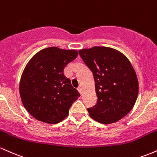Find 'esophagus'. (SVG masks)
<instances>
[{"instance_id":"1","label":"esophagus","mask_w":157,"mask_h":157,"mask_svg":"<svg viewBox=\"0 0 157 157\" xmlns=\"http://www.w3.org/2000/svg\"><path fill=\"white\" fill-rule=\"evenodd\" d=\"M77 90H78V91L80 92V94H82V90H81V88L80 87H78V89H77Z\"/></svg>"}]
</instances>
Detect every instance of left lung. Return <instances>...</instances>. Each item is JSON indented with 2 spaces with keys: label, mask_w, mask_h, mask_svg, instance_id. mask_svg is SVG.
<instances>
[{
  "label": "left lung",
  "mask_w": 157,
  "mask_h": 157,
  "mask_svg": "<svg viewBox=\"0 0 157 157\" xmlns=\"http://www.w3.org/2000/svg\"><path fill=\"white\" fill-rule=\"evenodd\" d=\"M85 64L93 73L97 101L88 109L97 122H117L134 107L139 82L132 65L123 54L114 48L94 46L79 50Z\"/></svg>",
  "instance_id": "1"
}]
</instances>
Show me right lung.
Listing matches in <instances>:
<instances>
[{
    "label": "right lung",
    "mask_w": 157,
    "mask_h": 157,
    "mask_svg": "<svg viewBox=\"0 0 157 157\" xmlns=\"http://www.w3.org/2000/svg\"><path fill=\"white\" fill-rule=\"evenodd\" d=\"M77 55L76 50L49 47L29 61L21 75L19 91L23 106L36 120L56 124L68 116L80 94L63 70Z\"/></svg>",
    "instance_id": "obj_1"
}]
</instances>
